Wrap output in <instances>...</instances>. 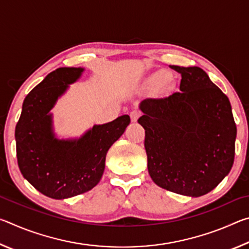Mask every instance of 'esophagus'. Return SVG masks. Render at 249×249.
<instances>
[{
	"label": "esophagus",
	"mask_w": 249,
	"mask_h": 249,
	"mask_svg": "<svg viewBox=\"0 0 249 249\" xmlns=\"http://www.w3.org/2000/svg\"><path fill=\"white\" fill-rule=\"evenodd\" d=\"M140 116H141V112L137 111V109H134V111L130 112V119H132V122H136Z\"/></svg>",
	"instance_id": "obj_1"
}]
</instances>
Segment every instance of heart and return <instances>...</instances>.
<instances>
[{
	"instance_id": "b5f03b06",
	"label": "heart",
	"mask_w": 249,
	"mask_h": 249,
	"mask_svg": "<svg viewBox=\"0 0 249 249\" xmlns=\"http://www.w3.org/2000/svg\"><path fill=\"white\" fill-rule=\"evenodd\" d=\"M167 77H166V75H163V77H161V80H165Z\"/></svg>"
}]
</instances>
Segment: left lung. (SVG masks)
Instances as JSON below:
<instances>
[{
    "instance_id": "1",
    "label": "left lung",
    "mask_w": 249,
    "mask_h": 249,
    "mask_svg": "<svg viewBox=\"0 0 249 249\" xmlns=\"http://www.w3.org/2000/svg\"><path fill=\"white\" fill-rule=\"evenodd\" d=\"M170 67L181 74L180 91L140 105L147 167L160 188L196 197L229 175L237 129L229 98L204 70Z\"/></svg>"
}]
</instances>
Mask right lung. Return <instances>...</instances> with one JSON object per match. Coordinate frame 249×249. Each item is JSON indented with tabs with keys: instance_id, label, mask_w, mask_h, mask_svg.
Wrapping results in <instances>:
<instances>
[{
	"instance_id": "right-lung-1",
	"label": "right lung",
	"mask_w": 249,
	"mask_h": 249,
	"mask_svg": "<svg viewBox=\"0 0 249 249\" xmlns=\"http://www.w3.org/2000/svg\"><path fill=\"white\" fill-rule=\"evenodd\" d=\"M83 68H58L25 98L15 127L16 156L25 179L53 199H68L94 188L102 178L107 150L130 123L122 115L94 125L77 140H58L50 109Z\"/></svg>"
}]
</instances>
